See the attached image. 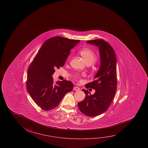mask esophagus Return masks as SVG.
<instances>
[{"mask_svg": "<svg viewBox=\"0 0 148 148\" xmlns=\"http://www.w3.org/2000/svg\"><path fill=\"white\" fill-rule=\"evenodd\" d=\"M73 90H75V91H79V90H80V88L78 87L77 86H75V87L73 88Z\"/></svg>", "mask_w": 148, "mask_h": 148, "instance_id": "34e87169", "label": "esophagus"}]
</instances>
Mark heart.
<instances>
[{
	"label": "heart",
	"mask_w": 148,
	"mask_h": 148,
	"mask_svg": "<svg viewBox=\"0 0 148 148\" xmlns=\"http://www.w3.org/2000/svg\"><path fill=\"white\" fill-rule=\"evenodd\" d=\"M79 53L88 65L92 64L97 60V55L91 49L84 48L81 49ZM74 77L77 79H79L80 77V76L78 74H75Z\"/></svg>",
	"instance_id": "heart-1"
}]
</instances>
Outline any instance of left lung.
I'll return each instance as SVG.
<instances>
[{
    "mask_svg": "<svg viewBox=\"0 0 148 148\" xmlns=\"http://www.w3.org/2000/svg\"><path fill=\"white\" fill-rule=\"evenodd\" d=\"M88 43L99 46L101 66L93 81L86 85L87 88L95 90L93 95H89L88 90L82 89L85 97L78 103L82 114L95 116L106 112L111 104L117 88L116 59L114 49L102 39L88 41Z\"/></svg>",
    "mask_w": 148,
    "mask_h": 148,
    "instance_id": "8db88e82",
    "label": "left lung"
}]
</instances>
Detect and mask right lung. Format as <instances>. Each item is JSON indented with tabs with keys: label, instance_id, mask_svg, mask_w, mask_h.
Instances as JSON below:
<instances>
[{
	"label": "right lung",
	"instance_id": "right-lung-1",
	"mask_svg": "<svg viewBox=\"0 0 148 148\" xmlns=\"http://www.w3.org/2000/svg\"><path fill=\"white\" fill-rule=\"evenodd\" d=\"M79 40L60 36L47 40L28 68L26 82L27 91L35 103L44 110L58 106L66 93L73 88L72 82L65 79L55 82L52 75L55 69L64 66L66 59Z\"/></svg>",
	"mask_w": 148,
	"mask_h": 148
}]
</instances>
